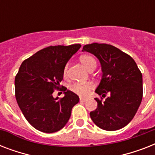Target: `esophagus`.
Returning <instances> with one entry per match:
<instances>
[{"label":"esophagus","mask_w":155,"mask_h":155,"mask_svg":"<svg viewBox=\"0 0 155 155\" xmlns=\"http://www.w3.org/2000/svg\"><path fill=\"white\" fill-rule=\"evenodd\" d=\"M80 101L81 102H85V101H87V98H83V97H80Z\"/></svg>","instance_id":"34e87169"}]
</instances>
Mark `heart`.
<instances>
[{"label":"heart","instance_id":"b5f03b06","mask_svg":"<svg viewBox=\"0 0 155 155\" xmlns=\"http://www.w3.org/2000/svg\"><path fill=\"white\" fill-rule=\"evenodd\" d=\"M80 60L81 62L84 67L87 70L90 71L92 68H96L97 67V62L95 60V58L91 55H82L80 58ZM68 64H66L63 69V76L67 77L68 75ZM93 88V84L92 83H74L71 85L69 89L72 92L75 93L80 97H87L89 92Z\"/></svg>","mask_w":155,"mask_h":155}]
</instances>
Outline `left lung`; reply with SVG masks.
<instances>
[{
  "instance_id": "left-lung-1",
  "label": "left lung",
  "mask_w": 155,
  "mask_h": 155,
  "mask_svg": "<svg viewBox=\"0 0 155 155\" xmlns=\"http://www.w3.org/2000/svg\"><path fill=\"white\" fill-rule=\"evenodd\" d=\"M83 51L93 54L101 64L103 75L96 92L105 97L97 102L96 110L90 113L99 128L114 131L132 120L142 100V75L134 58L117 47L106 43L84 46Z\"/></svg>"
}]
</instances>
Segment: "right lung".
Returning a JSON list of instances; mask_svg holds the SVG:
<instances>
[{"label":"right lung","instance_id":"right-lung-1","mask_svg":"<svg viewBox=\"0 0 155 155\" xmlns=\"http://www.w3.org/2000/svg\"><path fill=\"white\" fill-rule=\"evenodd\" d=\"M80 44L51 46L22 62L15 77V97L28 122L43 133H54L65 126L71 109L80 98L74 92L60 88L63 69ZM63 87V86H62ZM65 96L54 98V90Z\"/></svg>","mask_w":155,"mask_h":155}]
</instances>
